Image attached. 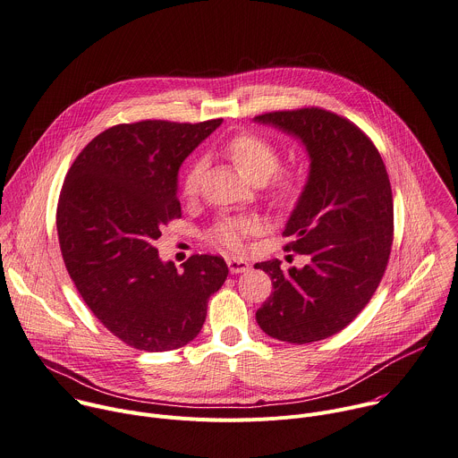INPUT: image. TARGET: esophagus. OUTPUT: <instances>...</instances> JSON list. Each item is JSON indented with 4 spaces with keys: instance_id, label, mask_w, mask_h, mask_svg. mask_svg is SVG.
<instances>
[{
    "instance_id": "34e87169",
    "label": "esophagus",
    "mask_w": 458,
    "mask_h": 458,
    "mask_svg": "<svg viewBox=\"0 0 458 458\" xmlns=\"http://www.w3.org/2000/svg\"><path fill=\"white\" fill-rule=\"evenodd\" d=\"M227 266H229V271L233 273V275H240V273H245V271H249V262H245V260H238V259H229L227 260Z\"/></svg>"
}]
</instances>
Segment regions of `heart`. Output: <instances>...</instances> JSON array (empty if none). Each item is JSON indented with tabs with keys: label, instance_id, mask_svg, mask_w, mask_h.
I'll return each mask as SVG.
<instances>
[{
	"label": "heart",
	"instance_id": "1",
	"mask_svg": "<svg viewBox=\"0 0 458 458\" xmlns=\"http://www.w3.org/2000/svg\"><path fill=\"white\" fill-rule=\"evenodd\" d=\"M225 155L236 165V169L250 182L264 183L267 182L280 164V152L275 143L269 140L252 134L240 132L225 143ZM203 173V162L194 160L183 178H182V194L194 196L199 187V178ZM300 192V178L294 173H282L273 182V196L280 203H287L296 198ZM259 229V222L255 218H225L213 225L208 233L211 243L238 252L243 249V242L249 234Z\"/></svg>",
	"mask_w": 458,
	"mask_h": 458
}]
</instances>
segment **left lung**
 Wrapping results in <instances>:
<instances>
[{"mask_svg": "<svg viewBox=\"0 0 458 458\" xmlns=\"http://www.w3.org/2000/svg\"><path fill=\"white\" fill-rule=\"evenodd\" d=\"M298 140L310 157L308 182L285 224L287 249L306 255L301 269L276 259L257 264L273 293L257 311L262 331L310 344L342 331L377 291L393 242V194L373 141L349 120L324 109L255 118Z\"/></svg>", "mask_w": 458, "mask_h": 458, "instance_id": "1", "label": "left lung"}]
</instances>
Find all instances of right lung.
Segmentation results:
<instances>
[{"label": "right lung", "mask_w": 458, "mask_h": 458, "mask_svg": "<svg viewBox=\"0 0 458 458\" xmlns=\"http://www.w3.org/2000/svg\"><path fill=\"white\" fill-rule=\"evenodd\" d=\"M145 120L98 134L69 169L56 227L65 267L94 317L127 345L158 352L196 338L227 278L222 257L194 255L182 271L155 242L182 216L178 171L222 125Z\"/></svg>", "instance_id": "1"}]
</instances>
